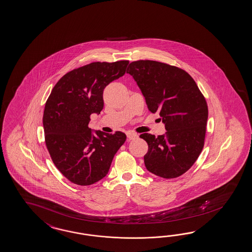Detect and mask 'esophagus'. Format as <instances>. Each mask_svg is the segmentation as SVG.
<instances>
[{
	"label": "esophagus",
	"instance_id": "1",
	"mask_svg": "<svg viewBox=\"0 0 252 252\" xmlns=\"http://www.w3.org/2000/svg\"><path fill=\"white\" fill-rule=\"evenodd\" d=\"M127 138H128V140H133V139H135V138H137V134H135L134 132H128L127 134Z\"/></svg>",
	"mask_w": 252,
	"mask_h": 252
}]
</instances>
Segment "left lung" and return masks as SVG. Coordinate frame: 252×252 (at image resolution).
I'll list each match as a JSON object with an SVG mask.
<instances>
[{"label": "left lung", "mask_w": 252, "mask_h": 252, "mask_svg": "<svg viewBox=\"0 0 252 252\" xmlns=\"http://www.w3.org/2000/svg\"><path fill=\"white\" fill-rule=\"evenodd\" d=\"M131 74L146 99L148 110L158 113L166 132L140 137L148 145L144 157L148 171L175 178L188 171L202 151L208 104L196 82L181 68L151 60L132 62Z\"/></svg>", "instance_id": "8db88e82"}]
</instances>
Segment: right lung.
Instances as JSON below:
<instances>
[{"instance_id": "right-lung-1", "label": "right lung", "mask_w": 252, "mask_h": 252, "mask_svg": "<svg viewBox=\"0 0 252 252\" xmlns=\"http://www.w3.org/2000/svg\"><path fill=\"white\" fill-rule=\"evenodd\" d=\"M129 61L94 62L64 74L45 103V145L57 169L72 183L89 186L104 178L126 135L93 133L90 116L104 107L103 92L123 76Z\"/></svg>"}]
</instances>
